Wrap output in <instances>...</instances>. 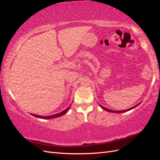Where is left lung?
<instances>
[{"label":"left lung","instance_id":"left-lung-1","mask_svg":"<svg viewBox=\"0 0 160 160\" xmlns=\"http://www.w3.org/2000/svg\"><path fill=\"white\" fill-rule=\"evenodd\" d=\"M138 105H139V103L138 104V105H136L135 106H134V107H133V108H130V109H127V110H124V111H113V110H110V109H108V108H105L103 107V106H101V105H100V106L101 107V108H103L104 110L107 111H109V112H113V113H123V112H125V111H129V110H131V109H132L135 108V107H137V106H138Z\"/></svg>","mask_w":160,"mask_h":160}]
</instances>
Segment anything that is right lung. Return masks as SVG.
Segmentation results:
<instances>
[{
  "mask_svg": "<svg viewBox=\"0 0 160 160\" xmlns=\"http://www.w3.org/2000/svg\"><path fill=\"white\" fill-rule=\"evenodd\" d=\"M69 108H70V106L69 108H67L66 109H65L64 111H62V112H61L59 113L55 114V115H50V116H41V115H35V114H31V115H33V116H35V117H37V118H41V119H52V118L60 117V116H61V115H63L64 114H65L67 112V111L69 110Z\"/></svg>",
  "mask_w": 160,
  "mask_h": 160,
  "instance_id": "obj_1",
  "label": "right lung"
}]
</instances>
